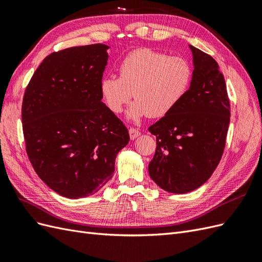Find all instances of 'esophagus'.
Here are the masks:
<instances>
[{
  "label": "esophagus",
  "mask_w": 262,
  "mask_h": 262,
  "mask_svg": "<svg viewBox=\"0 0 262 262\" xmlns=\"http://www.w3.org/2000/svg\"><path fill=\"white\" fill-rule=\"evenodd\" d=\"M140 135V132L137 128H134V127H130L129 128V136L130 139H135Z\"/></svg>",
  "instance_id": "esophagus-1"
}]
</instances>
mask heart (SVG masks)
Masks as SVG:
<instances>
[{
    "label": "heart",
    "mask_w": 262,
    "mask_h": 262,
    "mask_svg": "<svg viewBox=\"0 0 262 262\" xmlns=\"http://www.w3.org/2000/svg\"><path fill=\"white\" fill-rule=\"evenodd\" d=\"M119 77H105L100 93L113 113H120L133 97L128 117H163L182 102L192 80V67L183 56L150 49L130 52L118 66Z\"/></svg>",
    "instance_id": "obj_1"
}]
</instances>
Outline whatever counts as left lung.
<instances>
[{"instance_id":"left-lung-1","label":"left lung","mask_w":262,"mask_h":262,"mask_svg":"<svg viewBox=\"0 0 262 262\" xmlns=\"http://www.w3.org/2000/svg\"><path fill=\"white\" fill-rule=\"evenodd\" d=\"M190 50L195 70L188 92L148 128L156 136L149 176L173 193L195 190L210 178L224 154L230 122V102L217 62L191 45Z\"/></svg>"}]
</instances>
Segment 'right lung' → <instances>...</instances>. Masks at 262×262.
Wrapping results in <instances>:
<instances>
[{
	"mask_svg": "<svg viewBox=\"0 0 262 262\" xmlns=\"http://www.w3.org/2000/svg\"><path fill=\"white\" fill-rule=\"evenodd\" d=\"M107 49L92 44L52 53L25 90L26 152L38 177L66 198L97 192L129 142L128 129L102 102Z\"/></svg>",
	"mask_w": 262,
	"mask_h": 262,
	"instance_id": "right-lung-1",
	"label": "right lung"
}]
</instances>
